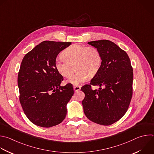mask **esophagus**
<instances>
[{
	"instance_id": "obj_1",
	"label": "esophagus",
	"mask_w": 154,
	"mask_h": 154,
	"mask_svg": "<svg viewBox=\"0 0 154 154\" xmlns=\"http://www.w3.org/2000/svg\"><path fill=\"white\" fill-rule=\"evenodd\" d=\"M73 88H74V91L76 92H78L80 89V86H78V85H74V86H73Z\"/></svg>"
}]
</instances>
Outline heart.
Listing matches in <instances>:
<instances>
[{
	"instance_id": "1",
	"label": "heart",
	"mask_w": 154,
	"mask_h": 154,
	"mask_svg": "<svg viewBox=\"0 0 154 154\" xmlns=\"http://www.w3.org/2000/svg\"><path fill=\"white\" fill-rule=\"evenodd\" d=\"M63 58L56 59L54 66L57 72L65 78L70 77L74 71V66L77 71L68 82L78 85L86 82L89 76H94L101 65V56L100 51L95 46H86L74 44L68 47L62 53Z\"/></svg>"
}]
</instances>
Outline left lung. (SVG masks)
I'll return each instance as SVG.
<instances>
[{
    "label": "left lung",
    "instance_id": "left-lung-1",
    "mask_svg": "<svg viewBox=\"0 0 154 154\" xmlns=\"http://www.w3.org/2000/svg\"><path fill=\"white\" fill-rule=\"evenodd\" d=\"M97 48L101 56L98 72L81 90L85 97L83 111L91 121L108 126L119 120L126 112L132 96L133 69L127 53L108 40L88 43ZM101 87L92 90L91 85Z\"/></svg>",
    "mask_w": 154,
    "mask_h": 154
}]
</instances>
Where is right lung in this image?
<instances>
[{
	"instance_id": "obj_1",
	"label": "right lung",
	"mask_w": 154,
	"mask_h": 154,
	"mask_svg": "<svg viewBox=\"0 0 154 154\" xmlns=\"http://www.w3.org/2000/svg\"><path fill=\"white\" fill-rule=\"evenodd\" d=\"M71 42L44 41L23 57L18 74L19 100L27 118L34 125L50 128L65 119L66 105L74 94L70 83L60 86L63 77L54 62Z\"/></svg>"
}]
</instances>
